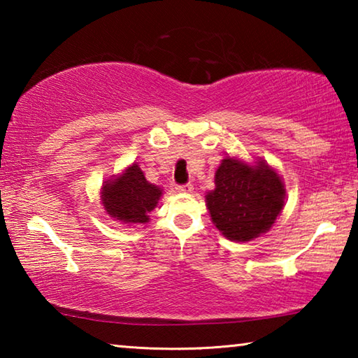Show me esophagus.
Returning a JSON list of instances; mask_svg holds the SVG:
<instances>
[{
	"instance_id": "esophagus-1",
	"label": "esophagus",
	"mask_w": 358,
	"mask_h": 358,
	"mask_svg": "<svg viewBox=\"0 0 358 358\" xmlns=\"http://www.w3.org/2000/svg\"><path fill=\"white\" fill-rule=\"evenodd\" d=\"M177 189V192H181V194H189L194 191V186L192 185H181V186H177L175 187Z\"/></svg>"
}]
</instances>
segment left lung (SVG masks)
Here are the masks:
<instances>
[{
  "mask_svg": "<svg viewBox=\"0 0 358 358\" xmlns=\"http://www.w3.org/2000/svg\"><path fill=\"white\" fill-rule=\"evenodd\" d=\"M286 187L262 157L246 162L226 156L215 172V189L205 196L211 221L230 241H251L268 232L281 215Z\"/></svg>",
  "mask_w": 358,
  "mask_h": 358,
  "instance_id": "8db88e82",
  "label": "left lung"
}]
</instances>
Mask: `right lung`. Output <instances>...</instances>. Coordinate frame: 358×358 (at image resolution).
I'll return each instance as SVG.
<instances>
[{"mask_svg": "<svg viewBox=\"0 0 358 358\" xmlns=\"http://www.w3.org/2000/svg\"><path fill=\"white\" fill-rule=\"evenodd\" d=\"M162 196L159 186L145 178L137 162L113 175L101 187V203L106 213L121 224H147L148 213L156 208Z\"/></svg>", "mask_w": 358, "mask_h": 358, "instance_id": "obj_1", "label": "right lung"}]
</instances>
